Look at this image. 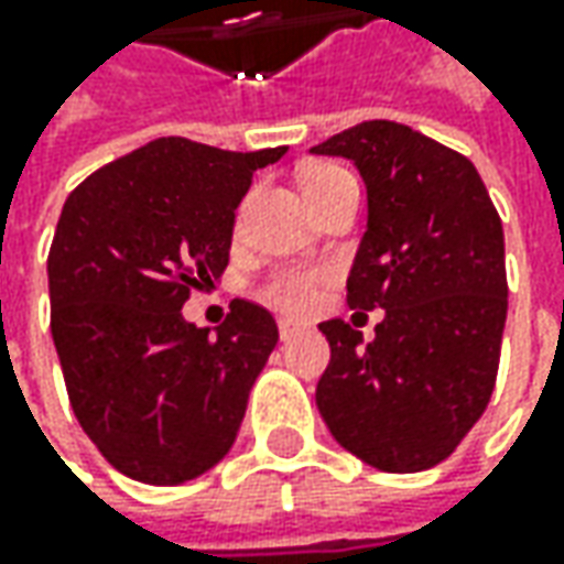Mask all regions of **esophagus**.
<instances>
[{"instance_id": "obj_1", "label": "esophagus", "mask_w": 564, "mask_h": 564, "mask_svg": "<svg viewBox=\"0 0 564 564\" xmlns=\"http://www.w3.org/2000/svg\"><path fill=\"white\" fill-rule=\"evenodd\" d=\"M297 329H301V323H297V319H289V316H282V319H279V336H282V341H285V338H292Z\"/></svg>"}]
</instances>
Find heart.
<instances>
[{"instance_id":"heart-1","label":"heart","mask_w":564,"mask_h":564,"mask_svg":"<svg viewBox=\"0 0 564 564\" xmlns=\"http://www.w3.org/2000/svg\"><path fill=\"white\" fill-rule=\"evenodd\" d=\"M348 172L338 169V165H311L304 175H301V187L304 194L311 197L316 191H323L326 185H333L338 178H345ZM326 285V270L319 267H297V263H289V267H275V270L260 282L257 294L279 307V311H289V314H304L311 311L316 301H319V292Z\"/></svg>"}]
</instances>
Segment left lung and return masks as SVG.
Returning <instances> with one entry per match:
<instances>
[{
  "mask_svg": "<svg viewBox=\"0 0 564 564\" xmlns=\"http://www.w3.org/2000/svg\"><path fill=\"white\" fill-rule=\"evenodd\" d=\"M367 185V231L348 307L386 316L364 345L319 323L329 367L316 408L341 448L377 470L445 462L487 411L509 311L502 219L474 163L399 121H360L314 147Z\"/></svg>",
  "mask_w": 564,
  "mask_h": 564,
  "instance_id": "8db88e82",
  "label": "left lung"
}]
</instances>
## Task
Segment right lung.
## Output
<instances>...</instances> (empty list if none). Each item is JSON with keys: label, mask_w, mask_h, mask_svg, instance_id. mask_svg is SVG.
<instances>
[{"label": "right lung", "mask_w": 564, "mask_h": 564, "mask_svg": "<svg viewBox=\"0 0 564 564\" xmlns=\"http://www.w3.org/2000/svg\"><path fill=\"white\" fill-rule=\"evenodd\" d=\"M285 147L235 153L156 138L68 194L50 248V326L77 423L131 480L175 487L219 465L279 341L235 297L209 333L182 316L228 267L235 209Z\"/></svg>", "instance_id": "obj_1"}]
</instances>
